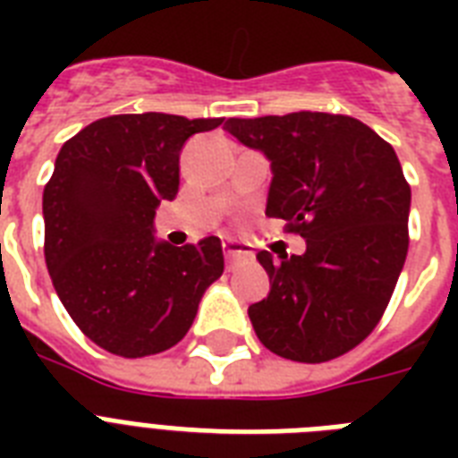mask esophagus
<instances>
[{
  "instance_id": "obj_1",
  "label": "esophagus",
  "mask_w": 458,
  "mask_h": 458,
  "mask_svg": "<svg viewBox=\"0 0 458 458\" xmlns=\"http://www.w3.org/2000/svg\"><path fill=\"white\" fill-rule=\"evenodd\" d=\"M223 251H225V261H228V266H235L240 264V261H244V259L251 257V251L240 242H225L223 244Z\"/></svg>"
}]
</instances>
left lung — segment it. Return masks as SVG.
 Returning <instances> with one entry per match:
<instances>
[{"label":"left lung","mask_w":458,"mask_h":458,"mask_svg":"<svg viewBox=\"0 0 458 458\" xmlns=\"http://www.w3.org/2000/svg\"><path fill=\"white\" fill-rule=\"evenodd\" d=\"M225 131L271 161L266 216L306 240L280 264L257 254L271 293L247 311L254 333L290 361L337 359L377 326L404 268L411 187L397 154L361 121L320 111L230 118Z\"/></svg>","instance_id":"obj_1"}]
</instances>
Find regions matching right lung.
<instances>
[{"mask_svg":"<svg viewBox=\"0 0 458 458\" xmlns=\"http://www.w3.org/2000/svg\"><path fill=\"white\" fill-rule=\"evenodd\" d=\"M223 118L123 114L61 147L42 194L45 259L75 326L111 354L138 359L178 344L223 273L218 237H154L158 204L180 185V152Z\"/></svg>","mask_w":458,"mask_h":458,"instance_id":"obj_1","label":"right lung"}]
</instances>
